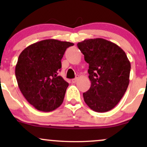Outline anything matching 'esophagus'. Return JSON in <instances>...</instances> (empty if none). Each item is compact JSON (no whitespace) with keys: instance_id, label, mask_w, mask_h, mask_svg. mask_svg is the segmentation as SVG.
<instances>
[{"instance_id":"esophagus-1","label":"esophagus","mask_w":147,"mask_h":147,"mask_svg":"<svg viewBox=\"0 0 147 147\" xmlns=\"http://www.w3.org/2000/svg\"><path fill=\"white\" fill-rule=\"evenodd\" d=\"M78 79H79V75H77V77H76L75 79H72V83H76V82H77V81L78 80Z\"/></svg>"}]
</instances>
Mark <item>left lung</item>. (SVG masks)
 Segmentation results:
<instances>
[{
	"label": "left lung",
	"mask_w": 147,
	"mask_h": 147,
	"mask_svg": "<svg viewBox=\"0 0 147 147\" xmlns=\"http://www.w3.org/2000/svg\"><path fill=\"white\" fill-rule=\"evenodd\" d=\"M77 46L89 64L91 86L83 93L84 102L95 112L111 111L122 98L129 84L131 63L125 52L102 38L85 39Z\"/></svg>",
	"instance_id": "left-lung-1"
}]
</instances>
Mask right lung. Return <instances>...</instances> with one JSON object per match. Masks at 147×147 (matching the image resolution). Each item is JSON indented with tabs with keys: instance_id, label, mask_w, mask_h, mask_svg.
I'll use <instances>...</instances> for the list:
<instances>
[{
	"instance_id": "add662e5",
	"label": "right lung",
	"mask_w": 147,
	"mask_h": 147,
	"mask_svg": "<svg viewBox=\"0 0 147 147\" xmlns=\"http://www.w3.org/2000/svg\"><path fill=\"white\" fill-rule=\"evenodd\" d=\"M73 43L45 39L25 48L15 68L18 86L26 100L35 109L50 112L63 102L68 83L58 72L65 50Z\"/></svg>"
}]
</instances>
